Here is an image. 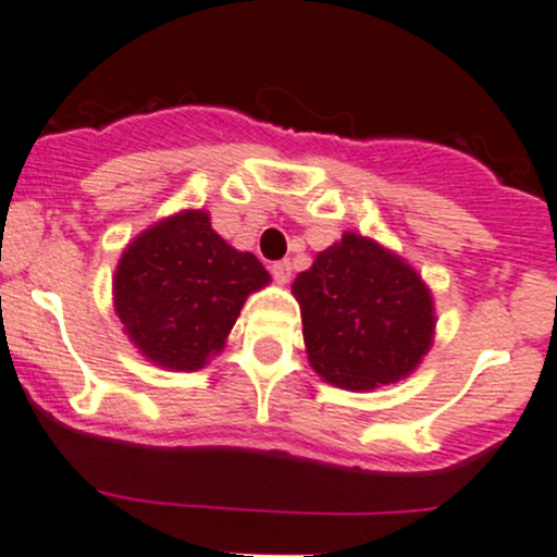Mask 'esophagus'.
I'll use <instances>...</instances> for the list:
<instances>
[{"instance_id":"1","label":"esophagus","mask_w":557,"mask_h":557,"mask_svg":"<svg viewBox=\"0 0 557 557\" xmlns=\"http://www.w3.org/2000/svg\"><path fill=\"white\" fill-rule=\"evenodd\" d=\"M272 277L277 280L280 285L290 283V261H274L272 263Z\"/></svg>"}]
</instances>
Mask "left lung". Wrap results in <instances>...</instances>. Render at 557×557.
Instances as JSON below:
<instances>
[{
	"label": "left lung",
	"mask_w": 557,
	"mask_h": 557,
	"mask_svg": "<svg viewBox=\"0 0 557 557\" xmlns=\"http://www.w3.org/2000/svg\"><path fill=\"white\" fill-rule=\"evenodd\" d=\"M304 344L327 384L366 392L406 379L430 352L435 304L417 269L344 232L294 280Z\"/></svg>",
	"instance_id": "left-lung-1"
}]
</instances>
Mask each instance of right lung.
I'll use <instances>...</instances> for the list:
<instances>
[{"mask_svg":"<svg viewBox=\"0 0 557 557\" xmlns=\"http://www.w3.org/2000/svg\"><path fill=\"white\" fill-rule=\"evenodd\" d=\"M267 283L261 261L219 237L205 210H181L127 245L114 309L146 360L197 371L224 349L245 298Z\"/></svg>","mask_w":557,"mask_h":557,"instance_id":"obj_1","label":"right lung"}]
</instances>
